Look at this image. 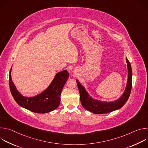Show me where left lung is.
<instances>
[{
  "instance_id": "8db88e82",
  "label": "left lung",
  "mask_w": 148,
  "mask_h": 148,
  "mask_svg": "<svg viewBox=\"0 0 148 148\" xmlns=\"http://www.w3.org/2000/svg\"><path fill=\"white\" fill-rule=\"evenodd\" d=\"M128 68V79L124 92L119 99L114 101H102L101 100L93 98L87 91L82 84L76 79L78 88L80 101L82 107L86 110L95 114H107L122 108L128 101L132 88V71L130 61L126 57Z\"/></svg>"
}]
</instances>
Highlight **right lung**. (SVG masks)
Listing matches in <instances>:
<instances>
[{
	"label": "right lung",
	"instance_id": "right-lung-1",
	"mask_svg": "<svg viewBox=\"0 0 148 148\" xmlns=\"http://www.w3.org/2000/svg\"><path fill=\"white\" fill-rule=\"evenodd\" d=\"M12 67L9 73L10 90L13 98L20 107L38 114L48 113L58 107L62 90L69 77L67 70L57 73L46 90L33 97L24 96L17 90L12 81Z\"/></svg>",
	"mask_w": 148,
	"mask_h": 148
}]
</instances>
